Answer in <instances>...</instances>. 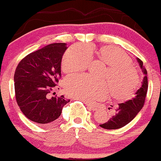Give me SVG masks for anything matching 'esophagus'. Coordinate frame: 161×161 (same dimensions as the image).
<instances>
[{"label": "esophagus", "mask_w": 161, "mask_h": 161, "mask_svg": "<svg viewBox=\"0 0 161 161\" xmlns=\"http://www.w3.org/2000/svg\"><path fill=\"white\" fill-rule=\"evenodd\" d=\"M84 103H85V104L87 106V107H88L89 108H90V109L92 110V111H97V110H98V108L96 107V106L94 105V104H92V103H91L85 102Z\"/></svg>", "instance_id": "esophagus-1"}]
</instances>
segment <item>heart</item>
I'll use <instances>...</instances> for the list:
<instances>
[{
    "mask_svg": "<svg viewBox=\"0 0 161 161\" xmlns=\"http://www.w3.org/2000/svg\"><path fill=\"white\" fill-rule=\"evenodd\" d=\"M93 47L74 45L65 52L62 59L61 67L64 73L83 71L91 61ZM98 56L108 65L103 77L106 80H95L88 75H75L64 81L65 92L75 99L84 102L103 99L111 92L118 100H127L133 96L139 86L137 71L131 65L127 54L113 46H105L98 52Z\"/></svg>",
    "mask_w": 161,
    "mask_h": 161,
    "instance_id": "b5f03b06",
    "label": "heart"
}]
</instances>
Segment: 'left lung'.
I'll return each instance as SVG.
<instances>
[{
    "instance_id": "left-lung-1",
    "label": "left lung",
    "mask_w": 161,
    "mask_h": 161,
    "mask_svg": "<svg viewBox=\"0 0 161 161\" xmlns=\"http://www.w3.org/2000/svg\"><path fill=\"white\" fill-rule=\"evenodd\" d=\"M136 59L144 75L141 86L136 91L134 97L124 103H119V107L116 108L115 114L107 122L99 125L103 129H118L124 127L135 118L143 107L148 86L147 71L143 66V62L138 58Z\"/></svg>"
}]
</instances>
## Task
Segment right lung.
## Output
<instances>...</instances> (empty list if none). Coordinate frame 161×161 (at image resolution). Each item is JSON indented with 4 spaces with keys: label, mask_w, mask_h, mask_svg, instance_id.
Instances as JSON below:
<instances>
[{
    "label": "right lung",
    "mask_w": 161,
    "mask_h": 161,
    "mask_svg": "<svg viewBox=\"0 0 161 161\" xmlns=\"http://www.w3.org/2000/svg\"><path fill=\"white\" fill-rule=\"evenodd\" d=\"M67 49L66 43L48 45L28 54L16 68V101L24 115L35 123H54L69 102L64 95L50 96L61 78L62 59Z\"/></svg>",
    "instance_id": "right-lung-1"
}]
</instances>
